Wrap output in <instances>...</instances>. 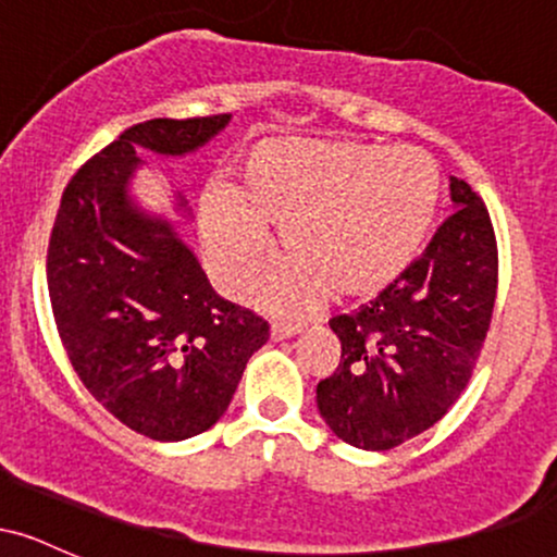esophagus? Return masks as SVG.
<instances>
[{"label":"esophagus","mask_w":557,"mask_h":557,"mask_svg":"<svg viewBox=\"0 0 557 557\" xmlns=\"http://www.w3.org/2000/svg\"><path fill=\"white\" fill-rule=\"evenodd\" d=\"M300 324H283V322H274L270 327V337L272 341H287V337L298 335Z\"/></svg>","instance_id":"obj_1"}]
</instances>
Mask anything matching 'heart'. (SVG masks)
I'll return each instance as SVG.
<instances>
[{
	"label": "heart",
	"instance_id": "obj_1",
	"mask_svg": "<svg viewBox=\"0 0 557 557\" xmlns=\"http://www.w3.org/2000/svg\"><path fill=\"white\" fill-rule=\"evenodd\" d=\"M443 194L432 154L419 146L267 138L248 151L238 185L198 203V235L230 293L248 290L280 227L287 261L272 298L309 309L332 296L372 298L419 257Z\"/></svg>",
	"mask_w": 557,
	"mask_h": 557
}]
</instances>
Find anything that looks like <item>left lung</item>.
Wrapping results in <instances>:
<instances>
[{"label": "left lung", "instance_id": "1", "mask_svg": "<svg viewBox=\"0 0 557 557\" xmlns=\"http://www.w3.org/2000/svg\"><path fill=\"white\" fill-rule=\"evenodd\" d=\"M453 214L406 272L354 314L330 319L341 363L317 385L343 443L389 450L437 424L469 382L497 293L487 207L450 177Z\"/></svg>", "mask_w": 557, "mask_h": 557}]
</instances>
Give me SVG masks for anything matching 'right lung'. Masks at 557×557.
<instances>
[{
  "mask_svg": "<svg viewBox=\"0 0 557 557\" xmlns=\"http://www.w3.org/2000/svg\"><path fill=\"white\" fill-rule=\"evenodd\" d=\"M227 123L214 114L127 127L67 183L49 240V298L70 363L114 419L159 443L214 426L270 337L264 319L212 290L181 235L188 201L175 194L172 220L131 194L146 164L138 151L194 154Z\"/></svg>",
  "mask_w": 557,
  "mask_h": 557,
  "instance_id": "obj_1",
  "label": "right lung"
}]
</instances>
